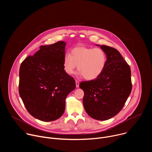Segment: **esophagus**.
Segmentation results:
<instances>
[{
    "instance_id": "esophagus-1",
    "label": "esophagus",
    "mask_w": 152,
    "mask_h": 152,
    "mask_svg": "<svg viewBox=\"0 0 152 152\" xmlns=\"http://www.w3.org/2000/svg\"><path fill=\"white\" fill-rule=\"evenodd\" d=\"M76 88H78L79 86V83L77 80H76Z\"/></svg>"
}]
</instances>
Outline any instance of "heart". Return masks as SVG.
I'll return each instance as SVG.
<instances>
[{
  "label": "heart",
  "instance_id": "heart-1",
  "mask_svg": "<svg viewBox=\"0 0 152 152\" xmlns=\"http://www.w3.org/2000/svg\"><path fill=\"white\" fill-rule=\"evenodd\" d=\"M107 60V54L102 48L77 46L72 50L71 55H64L63 67L67 74L72 75L77 67L80 76L86 80H94L104 71Z\"/></svg>",
  "mask_w": 152,
  "mask_h": 152
}]
</instances>
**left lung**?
<instances>
[{"label": "left lung", "mask_w": 152, "mask_h": 152, "mask_svg": "<svg viewBox=\"0 0 152 152\" xmlns=\"http://www.w3.org/2000/svg\"><path fill=\"white\" fill-rule=\"evenodd\" d=\"M99 46V45H97ZM107 60L103 73L95 80L81 82L83 104L91 117L106 120L116 115L124 106L132 91L131 71L115 49L102 45Z\"/></svg>", "instance_id": "8db88e82"}]
</instances>
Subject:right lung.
<instances>
[{
  "instance_id": "add662e5",
  "label": "right lung",
  "mask_w": 152,
  "mask_h": 152,
  "mask_svg": "<svg viewBox=\"0 0 152 152\" xmlns=\"http://www.w3.org/2000/svg\"><path fill=\"white\" fill-rule=\"evenodd\" d=\"M66 43L58 41L41 46L21 64L18 90L28 113L42 121L60 118L66 99L76 88L75 80L64 70Z\"/></svg>"
}]
</instances>
